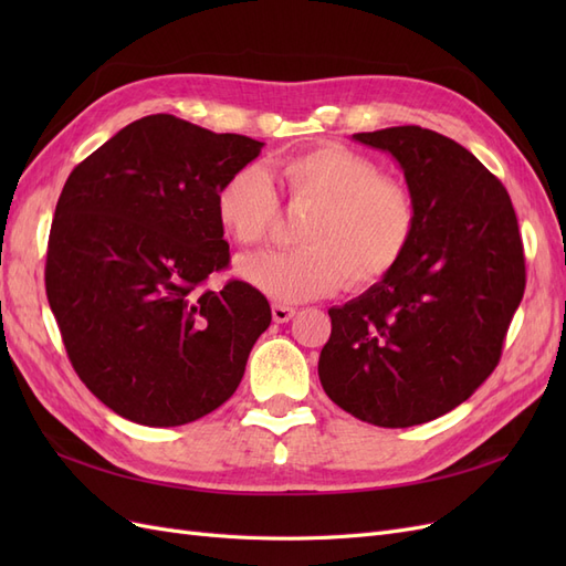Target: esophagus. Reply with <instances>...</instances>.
<instances>
[{
	"label": "esophagus",
	"mask_w": 566,
	"mask_h": 566,
	"mask_svg": "<svg viewBox=\"0 0 566 566\" xmlns=\"http://www.w3.org/2000/svg\"><path fill=\"white\" fill-rule=\"evenodd\" d=\"M271 316L276 323H287L295 316V306H285V304H273L271 306Z\"/></svg>",
	"instance_id": "esophagus-1"
}]
</instances>
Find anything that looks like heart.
<instances>
[{
    "label": "heart",
    "instance_id": "obj_1",
    "mask_svg": "<svg viewBox=\"0 0 566 566\" xmlns=\"http://www.w3.org/2000/svg\"><path fill=\"white\" fill-rule=\"evenodd\" d=\"M290 210H306L295 252L243 256L238 273L276 302L331 295L347 281L368 287L387 279L413 241L418 208L410 188L342 144H321L281 163ZM217 221L238 245H260L279 219V198L260 165L231 172L217 188Z\"/></svg>",
    "mask_w": 566,
    "mask_h": 566
}]
</instances>
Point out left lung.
Returning a JSON list of instances; mask_svg holds the SVG:
<instances>
[{"label":"left lung","mask_w":566,"mask_h":566,"mask_svg":"<svg viewBox=\"0 0 566 566\" xmlns=\"http://www.w3.org/2000/svg\"><path fill=\"white\" fill-rule=\"evenodd\" d=\"M354 139L397 158L418 221L387 279L328 310L318 378L354 418L410 427L470 399L499 366L526 285L522 235L505 186L449 136L406 125Z\"/></svg>","instance_id":"8db88e82"}]
</instances>
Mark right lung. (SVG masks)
<instances>
[{"mask_svg": "<svg viewBox=\"0 0 566 566\" xmlns=\"http://www.w3.org/2000/svg\"><path fill=\"white\" fill-rule=\"evenodd\" d=\"M262 146L160 113L119 129L67 177L46 300L80 380L117 416L177 427L241 385L271 306L245 281L202 285L231 256L217 188Z\"/></svg>", "mask_w": 566, "mask_h": 566, "instance_id": "1", "label": "right lung"}]
</instances>
